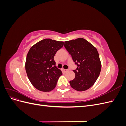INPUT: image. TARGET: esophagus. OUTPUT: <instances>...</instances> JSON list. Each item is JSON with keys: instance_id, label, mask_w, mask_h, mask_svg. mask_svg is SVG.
Segmentation results:
<instances>
[{"instance_id": "obj_1", "label": "esophagus", "mask_w": 126, "mask_h": 126, "mask_svg": "<svg viewBox=\"0 0 126 126\" xmlns=\"http://www.w3.org/2000/svg\"><path fill=\"white\" fill-rule=\"evenodd\" d=\"M62 70H63V72H64V73H66V72H67V71H68V70H67V69H63Z\"/></svg>"}]
</instances>
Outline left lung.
<instances>
[{"label": "left lung", "instance_id": "obj_1", "mask_svg": "<svg viewBox=\"0 0 126 126\" xmlns=\"http://www.w3.org/2000/svg\"><path fill=\"white\" fill-rule=\"evenodd\" d=\"M64 46L77 65L73 70L75 78L69 81L70 85L79 91L88 89L97 80L101 69L97 49L82 38L65 41Z\"/></svg>", "mask_w": 126, "mask_h": 126}]
</instances>
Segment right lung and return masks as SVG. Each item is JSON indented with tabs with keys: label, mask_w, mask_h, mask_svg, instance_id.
Segmentation results:
<instances>
[{
	"label": "right lung",
	"mask_w": 126,
	"mask_h": 126,
	"mask_svg": "<svg viewBox=\"0 0 126 126\" xmlns=\"http://www.w3.org/2000/svg\"><path fill=\"white\" fill-rule=\"evenodd\" d=\"M63 46V41L45 39L30 48L26 57L25 69L30 82L44 92L54 89L63 73L56 66L54 56Z\"/></svg>",
	"instance_id": "obj_1"
}]
</instances>
